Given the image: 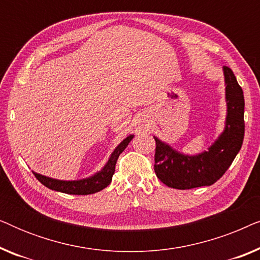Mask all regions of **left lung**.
Returning <instances> with one entry per match:
<instances>
[{"mask_svg": "<svg viewBox=\"0 0 260 260\" xmlns=\"http://www.w3.org/2000/svg\"><path fill=\"white\" fill-rule=\"evenodd\" d=\"M226 84V126L208 151L197 156L183 155L155 138V173L166 186L175 189L211 186L232 165L244 141V93L230 67L223 66Z\"/></svg>", "mask_w": 260, "mask_h": 260, "instance_id": "left-lung-1", "label": "left lung"}]
</instances>
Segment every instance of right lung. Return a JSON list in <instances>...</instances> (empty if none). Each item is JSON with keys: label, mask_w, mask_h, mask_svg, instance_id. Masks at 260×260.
<instances>
[{"label": "right lung", "mask_w": 260, "mask_h": 260, "mask_svg": "<svg viewBox=\"0 0 260 260\" xmlns=\"http://www.w3.org/2000/svg\"><path fill=\"white\" fill-rule=\"evenodd\" d=\"M133 138L134 135L127 136L125 140L113 150L104 168H103L99 173L95 174V175L87 177V179L78 181H61L51 179V177L40 175V174L37 173H34V175L42 184H44V186L52 190L60 191V193L72 195H88L97 193V191H101L111 183L112 176L113 174H115L117 159H118L119 155L124 151V149L127 147V144L130 143V141L133 140Z\"/></svg>", "instance_id": "obj_1"}]
</instances>
